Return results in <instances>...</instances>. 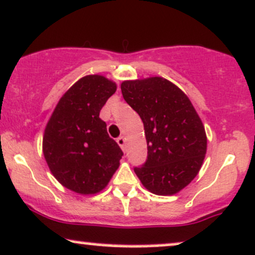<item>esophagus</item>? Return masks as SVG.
Returning a JSON list of instances; mask_svg holds the SVG:
<instances>
[{
	"instance_id": "obj_1",
	"label": "esophagus",
	"mask_w": 255,
	"mask_h": 255,
	"mask_svg": "<svg viewBox=\"0 0 255 255\" xmlns=\"http://www.w3.org/2000/svg\"><path fill=\"white\" fill-rule=\"evenodd\" d=\"M117 143H118L119 146H121L123 150H125V138H124V137H123V136L118 137V138H117Z\"/></svg>"
}]
</instances>
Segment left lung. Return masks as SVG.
Here are the masks:
<instances>
[{
    "label": "left lung",
    "instance_id": "1",
    "mask_svg": "<svg viewBox=\"0 0 255 255\" xmlns=\"http://www.w3.org/2000/svg\"><path fill=\"white\" fill-rule=\"evenodd\" d=\"M123 98L144 125L148 157L134 173L146 190L172 196L198 174L206 154L205 128L187 95L163 77L124 81Z\"/></svg>",
    "mask_w": 255,
    "mask_h": 255
}]
</instances>
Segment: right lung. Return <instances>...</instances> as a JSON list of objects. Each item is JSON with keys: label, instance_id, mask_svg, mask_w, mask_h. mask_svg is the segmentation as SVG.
<instances>
[{"label": "right lung", "instance_id": "add662e5", "mask_svg": "<svg viewBox=\"0 0 255 255\" xmlns=\"http://www.w3.org/2000/svg\"><path fill=\"white\" fill-rule=\"evenodd\" d=\"M116 91L113 81L87 75L59 99L45 128L43 152L47 166L63 186L76 193L103 191L119 167L122 149L99 118Z\"/></svg>", "mask_w": 255, "mask_h": 255}]
</instances>
